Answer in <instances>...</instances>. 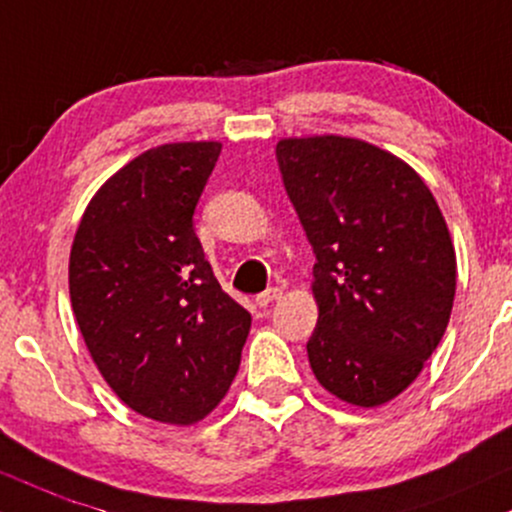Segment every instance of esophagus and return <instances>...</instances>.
I'll return each mask as SVG.
<instances>
[{
	"label": "esophagus",
	"mask_w": 512,
	"mask_h": 512,
	"mask_svg": "<svg viewBox=\"0 0 512 512\" xmlns=\"http://www.w3.org/2000/svg\"><path fill=\"white\" fill-rule=\"evenodd\" d=\"M280 297H283V290H280V287H268L266 292H261V295L256 297V304L258 307H268V304L280 300Z\"/></svg>",
	"instance_id": "1"
}]
</instances>
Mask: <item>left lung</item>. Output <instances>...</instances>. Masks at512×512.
Masks as SVG:
<instances>
[{
	"label": "left lung",
	"mask_w": 512,
	"mask_h": 512,
	"mask_svg": "<svg viewBox=\"0 0 512 512\" xmlns=\"http://www.w3.org/2000/svg\"><path fill=\"white\" fill-rule=\"evenodd\" d=\"M275 154L317 254L314 377L346 404H387L421 375L450 321L457 258L445 217L404 159L365 140L285 137Z\"/></svg>",
	"instance_id": "left-lung-1"
}]
</instances>
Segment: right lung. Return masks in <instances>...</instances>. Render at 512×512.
Wrapping results in <instances>:
<instances>
[{"instance_id":"add662e5","label":"right lung","mask_w":512,"mask_h":512,"mask_svg":"<svg viewBox=\"0 0 512 512\" xmlns=\"http://www.w3.org/2000/svg\"><path fill=\"white\" fill-rule=\"evenodd\" d=\"M220 142H171L118 169L86 205L70 300L103 380L140 416L203 421L225 399L251 314L222 290L193 212Z\"/></svg>"}]
</instances>
